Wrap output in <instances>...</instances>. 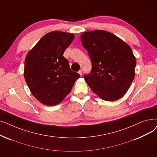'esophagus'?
Returning a JSON list of instances; mask_svg holds the SVG:
<instances>
[{
	"label": "esophagus",
	"instance_id": "esophagus-1",
	"mask_svg": "<svg viewBox=\"0 0 157 157\" xmlns=\"http://www.w3.org/2000/svg\"><path fill=\"white\" fill-rule=\"evenodd\" d=\"M78 73L81 75H81H82V74H83V72H82V70H79V72H78Z\"/></svg>",
	"mask_w": 157,
	"mask_h": 157
}]
</instances>
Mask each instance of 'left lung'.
Returning a JSON list of instances; mask_svg holds the SVG:
<instances>
[{"instance_id":"left-lung-1","label":"left lung","mask_w":157,"mask_h":157,"mask_svg":"<svg viewBox=\"0 0 157 157\" xmlns=\"http://www.w3.org/2000/svg\"><path fill=\"white\" fill-rule=\"evenodd\" d=\"M80 37L92 62L91 72L83 76L88 86L105 101L122 98L135 77L136 59L130 47L103 30L85 32Z\"/></svg>"}]
</instances>
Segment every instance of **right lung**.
I'll use <instances>...</instances> for the list:
<instances>
[{
    "label": "right lung",
    "mask_w": 157,
    "mask_h": 157,
    "mask_svg": "<svg viewBox=\"0 0 157 157\" xmlns=\"http://www.w3.org/2000/svg\"><path fill=\"white\" fill-rule=\"evenodd\" d=\"M74 36L52 31L45 35L28 53L24 78L32 94L40 103L56 105L69 94L80 75L71 71L63 56Z\"/></svg>",
    "instance_id": "add662e5"
}]
</instances>
